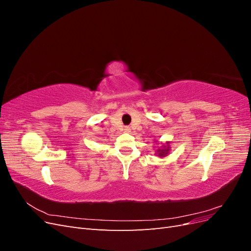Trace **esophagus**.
<instances>
[{
    "instance_id": "34e87169",
    "label": "esophagus",
    "mask_w": 251,
    "mask_h": 251,
    "mask_svg": "<svg viewBox=\"0 0 251 251\" xmlns=\"http://www.w3.org/2000/svg\"><path fill=\"white\" fill-rule=\"evenodd\" d=\"M125 132H126V133L131 132V128H130V126H126V127H125Z\"/></svg>"
}]
</instances>
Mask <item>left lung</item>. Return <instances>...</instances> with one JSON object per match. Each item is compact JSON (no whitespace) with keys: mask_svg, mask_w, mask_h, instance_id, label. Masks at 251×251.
Returning <instances> with one entry per match:
<instances>
[{"mask_svg":"<svg viewBox=\"0 0 251 251\" xmlns=\"http://www.w3.org/2000/svg\"><path fill=\"white\" fill-rule=\"evenodd\" d=\"M169 151V148H166L164 150H158V153H159V156L162 157V156H165L166 154H168Z\"/></svg>","mask_w":251,"mask_h":251,"instance_id":"8db88e82","label":"left lung"}]
</instances>
